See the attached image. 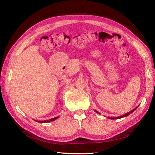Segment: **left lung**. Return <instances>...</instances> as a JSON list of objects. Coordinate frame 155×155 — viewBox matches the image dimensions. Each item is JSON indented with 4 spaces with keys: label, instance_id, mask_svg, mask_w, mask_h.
<instances>
[{
    "label": "left lung",
    "instance_id": "obj_1",
    "mask_svg": "<svg viewBox=\"0 0 155 155\" xmlns=\"http://www.w3.org/2000/svg\"><path fill=\"white\" fill-rule=\"evenodd\" d=\"M137 108H134V109L132 110H131L130 112H128V113H126V114H123V116L118 117H113H113H111V118H110V117H108V118H109L110 119H117V118H123V117H127V116H128V115H129L130 113H132L133 112H134V110H135L137 109ZM95 112H96V113H98L97 110H95ZM98 114H99V113H98Z\"/></svg>",
    "mask_w": 155,
    "mask_h": 155
}]
</instances>
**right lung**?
Instances as JSON below:
<instances>
[{
  "label": "right lung",
  "instance_id": "add662e5",
  "mask_svg": "<svg viewBox=\"0 0 155 155\" xmlns=\"http://www.w3.org/2000/svg\"><path fill=\"white\" fill-rule=\"evenodd\" d=\"M59 117H54V118H51V119H50V120H44V121H41V120H38V121H37L38 123H49V122H51V121H53V120H56V119H57V118H58Z\"/></svg>",
  "mask_w": 155,
  "mask_h": 155
}]
</instances>
